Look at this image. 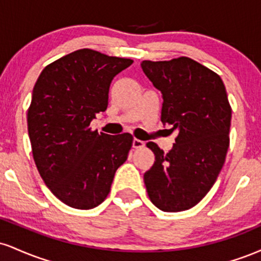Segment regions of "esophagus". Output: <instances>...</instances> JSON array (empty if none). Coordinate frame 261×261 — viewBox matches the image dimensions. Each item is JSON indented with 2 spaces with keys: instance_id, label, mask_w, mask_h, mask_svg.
I'll return each instance as SVG.
<instances>
[{
  "instance_id": "1",
  "label": "esophagus",
  "mask_w": 261,
  "mask_h": 261,
  "mask_svg": "<svg viewBox=\"0 0 261 261\" xmlns=\"http://www.w3.org/2000/svg\"><path fill=\"white\" fill-rule=\"evenodd\" d=\"M133 146H134V148H141V147H143V146H145V141H141V140H139V139H134V141H133Z\"/></svg>"
}]
</instances>
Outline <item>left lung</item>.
<instances>
[{
  "mask_svg": "<svg viewBox=\"0 0 261 261\" xmlns=\"http://www.w3.org/2000/svg\"><path fill=\"white\" fill-rule=\"evenodd\" d=\"M141 67L162 93V122L178 131L168 153L147 143L155 161L143 181L158 208L184 211L208 193L226 160L232 118L226 87L217 73L184 56Z\"/></svg>",
  "mask_w": 261,
  "mask_h": 261,
  "instance_id": "obj_1",
  "label": "left lung"
}]
</instances>
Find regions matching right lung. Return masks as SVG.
Returning a JSON list of instances; mask_svg holds the SVG:
<instances>
[{
	"instance_id": "add662e5",
	"label": "right lung",
	"mask_w": 261,
	"mask_h": 261,
	"mask_svg": "<svg viewBox=\"0 0 261 261\" xmlns=\"http://www.w3.org/2000/svg\"><path fill=\"white\" fill-rule=\"evenodd\" d=\"M133 60L81 49L47 65L33 88L28 134L39 174L66 205L89 210L106 200L133 136L92 131L106 112L110 83Z\"/></svg>"
}]
</instances>
